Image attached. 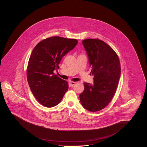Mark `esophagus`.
Wrapping results in <instances>:
<instances>
[{"label": "esophagus", "instance_id": "34e87169", "mask_svg": "<svg viewBox=\"0 0 147 147\" xmlns=\"http://www.w3.org/2000/svg\"><path fill=\"white\" fill-rule=\"evenodd\" d=\"M77 83L76 82H70V84L71 85V86H73V85H74L75 84H76Z\"/></svg>", "mask_w": 147, "mask_h": 147}]
</instances>
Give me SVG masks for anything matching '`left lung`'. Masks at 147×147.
Returning <instances> with one entry per match:
<instances>
[{
	"mask_svg": "<svg viewBox=\"0 0 147 147\" xmlns=\"http://www.w3.org/2000/svg\"><path fill=\"white\" fill-rule=\"evenodd\" d=\"M82 42L89 57L94 83H84V90L79 98L85 109L96 112L109 105L116 93L120 62L115 51L103 41L88 38Z\"/></svg>",
	"mask_w": 147,
	"mask_h": 147,
	"instance_id": "8db88e82",
	"label": "left lung"
}]
</instances>
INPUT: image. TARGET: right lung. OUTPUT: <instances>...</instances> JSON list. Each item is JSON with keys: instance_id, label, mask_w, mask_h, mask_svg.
I'll list each match as a JSON object with an SVG mask.
<instances>
[{"instance_id": "add662e5", "label": "right lung", "mask_w": 147, "mask_h": 147, "mask_svg": "<svg viewBox=\"0 0 147 147\" xmlns=\"http://www.w3.org/2000/svg\"><path fill=\"white\" fill-rule=\"evenodd\" d=\"M78 43L76 39L47 38L32 50L27 67V79L36 100L47 107L58 105L68 90V83L55 74L62 58Z\"/></svg>"}]
</instances>
